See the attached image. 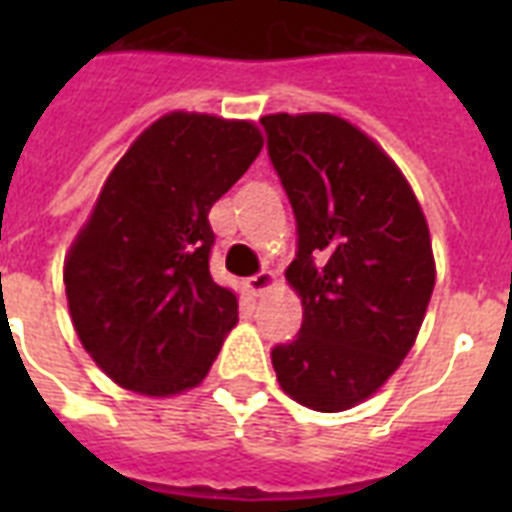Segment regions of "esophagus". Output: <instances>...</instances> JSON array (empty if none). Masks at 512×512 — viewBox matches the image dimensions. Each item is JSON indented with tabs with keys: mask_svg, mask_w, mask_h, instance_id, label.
Masks as SVG:
<instances>
[{
	"mask_svg": "<svg viewBox=\"0 0 512 512\" xmlns=\"http://www.w3.org/2000/svg\"><path fill=\"white\" fill-rule=\"evenodd\" d=\"M273 284H276V273L271 271H260L257 276H252V279H247V287L249 292L255 297H260L265 292V289H271Z\"/></svg>",
	"mask_w": 512,
	"mask_h": 512,
	"instance_id": "1",
	"label": "esophagus"
}]
</instances>
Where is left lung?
I'll list each match as a JSON object with an SVG mask.
<instances>
[{"instance_id": "obj_1", "label": "left lung", "mask_w": 512, "mask_h": 512, "mask_svg": "<svg viewBox=\"0 0 512 512\" xmlns=\"http://www.w3.org/2000/svg\"><path fill=\"white\" fill-rule=\"evenodd\" d=\"M297 223L289 287L303 327L271 350L281 390L316 412L369 398L420 332L436 284L417 196L390 156L332 114L260 119Z\"/></svg>"}]
</instances>
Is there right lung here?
<instances>
[{"label":"right lung","instance_id":"1","mask_svg":"<svg viewBox=\"0 0 512 512\" xmlns=\"http://www.w3.org/2000/svg\"><path fill=\"white\" fill-rule=\"evenodd\" d=\"M263 148L252 122L175 114L119 159L63 265L71 321L103 372L143 396L196 388L239 321L209 273L212 204Z\"/></svg>","mask_w":512,"mask_h":512}]
</instances>
